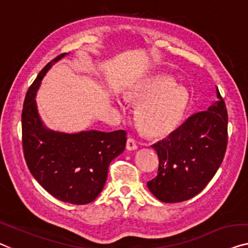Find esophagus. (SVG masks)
Instances as JSON below:
<instances>
[{
    "label": "esophagus",
    "instance_id": "esophagus-1",
    "mask_svg": "<svg viewBox=\"0 0 248 248\" xmlns=\"http://www.w3.org/2000/svg\"><path fill=\"white\" fill-rule=\"evenodd\" d=\"M137 147H138V146H137L135 139H132V138H128V139H127V143H125V148H127L128 150H136Z\"/></svg>",
    "mask_w": 248,
    "mask_h": 248
}]
</instances>
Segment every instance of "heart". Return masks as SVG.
I'll return each instance as SVG.
<instances>
[{
	"label": "heart",
	"mask_w": 248,
	"mask_h": 248,
	"mask_svg": "<svg viewBox=\"0 0 248 248\" xmlns=\"http://www.w3.org/2000/svg\"><path fill=\"white\" fill-rule=\"evenodd\" d=\"M128 100L138 106L136 123L150 138L167 137L183 123L190 105V92L169 75L151 76L129 90Z\"/></svg>",
	"instance_id": "heart-1"
}]
</instances>
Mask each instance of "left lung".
<instances>
[{"label": "left lung", "instance_id": "8db88e82", "mask_svg": "<svg viewBox=\"0 0 248 248\" xmlns=\"http://www.w3.org/2000/svg\"><path fill=\"white\" fill-rule=\"evenodd\" d=\"M217 98L206 111L194 113L167 138L151 146L159 167L147 186L159 201L179 202L195 197L218 170L227 147L228 117L218 89Z\"/></svg>", "mask_w": 248, "mask_h": 248}]
</instances>
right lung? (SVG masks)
Wrapping results in <instances>:
<instances>
[{
	"label": "right lung",
	"mask_w": 248,
	"mask_h": 248,
	"mask_svg": "<svg viewBox=\"0 0 248 248\" xmlns=\"http://www.w3.org/2000/svg\"><path fill=\"white\" fill-rule=\"evenodd\" d=\"M47 63L29 88L22 110V145L30 172L47 193L75 205L93 202L105 186L110 162L123 153L124 130L64 134L43 124L35 94L53 62Z\"/></svg>",
	"instance_id": "right-lung-1"
}]
</instances>
